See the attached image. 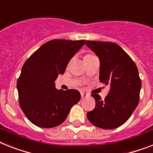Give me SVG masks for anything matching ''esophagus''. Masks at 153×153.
<instances>
[{"instance_id": "esophagus-1", "label": "esophagus", "mask_w": 153, "mask_h": 153, "mask_svg": "<svg viewBox=\"0 0 153 153\" xmlns=\"http://www.w3.org/2000/svg\"><path fill=\"white\" fill-rule=\"evenodd\" d=\"M81 96H82V98H84L89 96V94H86V93H84V92H81Z\"/></svg>"}]
</instances>
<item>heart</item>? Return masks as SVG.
<instances>
[{
	"instance_id": "heart-1",
	"label": "heart",
	"mask_w": 153,
	"mask_h": 153,
	"mask_svg": "<svg viewBox=\"0 0 153 153\" xmlns=\"http://www.w3.org/2000/svg\"><path fill=\"white\" fill-rule=\"evenodd\" d=\"M94 56V55H92V54H86V55H85V56H84V60L86 59H88V58H89V57H92Z\"/></svg>"
}]
</instances>
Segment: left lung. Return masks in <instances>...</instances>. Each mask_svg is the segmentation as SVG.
Returning <instances> with one entry per match:
<instances>
[{
  "label": "left lung",
  "instance_id": "8db88e82",
  "mask_svg": "<svg viewBox=\"0 0 153 153\" xmlns=\"http://www.w3.org/2000/svg\"><path fill=\"white\" fill-rule=\"evenodd\" d=\"M85 44L100 59V82L110 85L105 100L92 94L96 105L87 112L94 126L110 130L124 124L137 108L141 80L135 63L117 44L109 42L87 41Z\"/></svg>",
  "mask_w": 153,
  "mask_h": 153
}]
</instances>
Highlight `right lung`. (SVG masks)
<instances>
[{
	"instance_id": "add662e5",
	"label": "right lung",
	"mask_w": 153,
	"mask_h": 153,
	"mask_svg": "<svg viewBox=\"0 0 153 153\" xmlns=\"http://www.w3.org/2000/svg\"><path fill=\"white\" fill-rule=\"evenodd\" d=\"M85 40L55 39L45 43L23 64L17 81L19 104L35 126L52 128L63 123L71 107L79 102L76 89H56L54 81Z\"/></svg>"
}]
</instances>
